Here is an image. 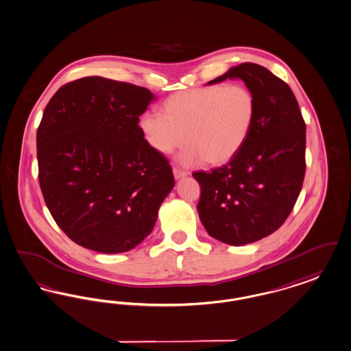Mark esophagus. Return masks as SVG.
Instances as JSON below:
<instances>
[{
  "instance_id": "34e87169",
  "label": "esophagus",
  "mask_w": 351,
  "mask_h": 351,
  "mask_svg": "<svg viewBox=\"0 0 351 351\" xmlns=\"http://www.w3.org/2000/svg\"><path fill=\"white\" fill-rule=\"evenodd\" d=\"M188 175V172L186 171H182L180 169H173V176H175V179H182L184 176H186Z\"/></svg>"
}]
</instances>
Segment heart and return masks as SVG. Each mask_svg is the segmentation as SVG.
Wrapping results in <instances>:
<instances>
[{"instance_id": "1", "label": "heart", "mask_w": 351, "mask_h": 351, "mask_svg": "<svg viewBox=\"0 0 351 351\" xmlns=\"http://www.w3.org/2000/svg\"><path fill=\"white\" fill-rule=\"evenodd\" d=\"M162 113L142 114L140 126L159 154L184 149L180 160L222 165L247 140L256 114L252 91L244 84H210L176 93L165 100Z\"/></svg>"}]
</instances>
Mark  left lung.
Listing matches in <instances>:
<instances>
[{"label":"left lung","mask_w":351,"mask_h":351,"mask_svg":"<svg viewBox=\"0 0 351 351\" xmlns=\"http://www.w3.org/2000/svg\"><path fill=\"white\" fill-rule=\"evenodd\" d=\"M226 78H240L252 91L251 132L227 165L192 175L208 234L244 245L277 231L294 209L306 175V123L290 86L267 68L245 62L209 84Z\"/></svg>","instance_id":"8db88e82"}]
</instances>
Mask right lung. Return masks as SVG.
Returning <instances> with one entry per match:
<instances>
[{
	"label": "right lung",
	"instance_id": "obj_1",
	"mask_svg": "<svg viewBox=\"0 0 351 351\" xmlns=\"http://www.w3.org/2000/svg\"><path fill=\"white\" fill-rule=\"evenodd\" d=\"M154 95L103 77L61 86L36 133L39 184L57 226L78 245L121 253L153 231L175 185L138 121Z\"/></svg>",
	"mask_w": 351,
	"mask_h": 351
}]
</instances>
